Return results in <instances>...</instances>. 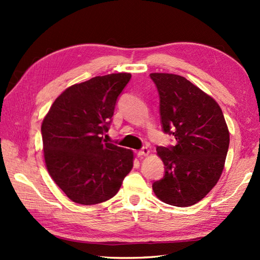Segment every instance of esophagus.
I'll return each mask as SVG.
<instances>
[{"mask_svg": "<svg viewBox=\"0 0 260 260\" xmlns=\"http://www.w3.org/2000/svg\"><path fill=\"white\" fill-rule=\"evenodd\" d=\"M150 154V150L147 147H143L141 151L137 152V156L139 157H143V156H147Z\"/></svg>", "mask_w": 260, "mask_h": 260, "instance_id": "obj_1", "label": "esophagus"}]
</instances>
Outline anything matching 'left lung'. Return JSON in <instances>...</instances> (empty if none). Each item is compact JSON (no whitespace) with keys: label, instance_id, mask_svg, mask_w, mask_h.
Listing matches in <instances>:
<instances>
[{"label":"left lung","instance_id":"1","mask_svg":"<svg viewBox=\"0 0 260 260\" xmlns=\"http://www.w3.org/2000/svg\"><path fill=\"white\" fill-rule=\"evenodd\" d=\"M159 93L163 129L175 146L157 147L165 175L154 182L155 196L164 203L190 207L218 183L224 168L230 135L218 103L179 75L150 74Z\"/></svg>","mask_w":260,"mask_h":260}]
</instances>
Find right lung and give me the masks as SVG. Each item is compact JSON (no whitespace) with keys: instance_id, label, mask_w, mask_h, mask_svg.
<instances>
[{"instance_id":"add662e5","label":"right lung","mask_w":260,"mask_h":260,"mask_svg":"<svg viewBox=\"0 0 260 260\" xmlns=\"http://www.w3.org/2000/svg\"><path fill=\"white\" fill-rule=\"evenodd\" d=\"M127 73L98 76L60 93L41 125L46 168L71 201L109 200L133 169L134 153L103 140Z\"/></svg>"}]
</instances>
